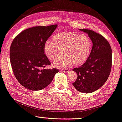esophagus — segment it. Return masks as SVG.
I'll return each mask as SVG.
<instances>
[{
  "instance_id": "34e87169",
  "label": "esophagus",
  "mask_w": 122,
  "mask_h": 122,
  "mask_svg": "<svg viewBox=\"0 0 122 122\" xmlns=\"http://www.w3.org/2000/svg\"><path fill=\"white\" fill-rule=\"evenodd\" d=\"M61 70L62 71H64L65 72H68L70 71V70L68 69H61Z\"/></svg>"
}]
</instances>
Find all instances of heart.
I'll use <instances>...</instances> for the list:
<instances>
[{"instance_id": "b5f03b06", "label": "heart", "mask_w": 122, "mask_h": 122, "mask_svg": "<svg viewBox=\"0 0 122 122\" xmlns=\"http://www.w3.org/2000/svg\"><path fill=\"white\" fill-rule=\"evenodd\" d=\"M91 50L92 42L86 35L69 31L56 34L52 41H47L43 47L47 57L52 61L56 59L53 66L57 67H68L72 63L76 66L84 64ZM63 54L64 57L58 58Z\"/></svg>"}]
</instances>
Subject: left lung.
<instances>
[{"mask_svg":"<svg viewBox=\"0 0 122 122\" xmlns=\"http://www.w3.org/2000/svg\"><path fill=\"white\" fill-rule=\"evenodd\" d=\"M80 30L88 35L92 47L86 62L72 69L77 74L72 85L79 92L90 93L102 87L108 79L112 64V48L102 35L90 30Z\"/></svg>","mask_w":122,"mask_h":122,"instance_id":"1","label":"left lung"}]
</instances>
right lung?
<instances>
[{"instance_id": "right-lung-1", "label": "right lung", "mask_w": 122, "mask_h": 122, "mask_svg": "<svg viewBox=\"0 0 122 122\" xmlns=\"http://www.w3.org/2000/svg\"><path fill=\"white\" fill-rule=\"evenodd\" d=\"M57 24L36 26L25 30L13 41L10 48V64L19 83L29 90L44 89L51 83L57 69H45L51 62L43 47Z\"/></svg>"}]
</instances>
